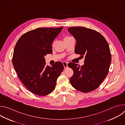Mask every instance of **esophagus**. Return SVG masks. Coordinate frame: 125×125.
Returning <instances> with one entry per match:
<instances>
[{
    "instance_id": "obj_1",
    "label": "esophagus",
    "mask_w": 125,
    "mask_h": 125,
    "mask_svg": "<svg viewBox=\"0 0 125 125\" xmlns=\"http://www.w3.org/2000/svg\"><path fill=\"white\" fill-rule=\"evenodd\" d=\"M63 64L64 67V69H66L68 68V63L65 62H63Z\"/></svg>"
}]
</instances>
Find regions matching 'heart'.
<instances>
[{
    "label": "heart",
    "instance_id": "obj_1",
    "mask_svg": "<svg viewBox=\"0 0 125 125\" xmlns=\"http://www.w3.org/2000/svg\"><path fill=\"white\" fill-rule=\"evenodd\" d=\"M72 38V37H65V38H64V40L65 41V40H68V39H70V38Z\"/></svg>",
    "mask_w": 125,
    "mask_h": 125
}]
</instances>
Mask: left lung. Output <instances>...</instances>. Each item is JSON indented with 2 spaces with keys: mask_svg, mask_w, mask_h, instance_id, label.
I'll return each mask as SVG.
<instances>
[{
  "mask_svg": "<svg viewBox=\"0 0 125 125\" xmlns=\"http://www.w3.org/2000/svg\"><path fill=\"white\" fill-rule=\"evenodd\" d=\"M68 31L76 40L75 52L82 58L84 57L83 66L73 62L68 64L74 71L71 84L79 91L91 92L108 75L111 61L108 43L101 34L91 29L74 27H69Z\"/></svg>",
  "mask_w": 125,
  "mask_h": 125,
  "instance_id": "obj_1",
  "label": "left lung"
}]
</instances>
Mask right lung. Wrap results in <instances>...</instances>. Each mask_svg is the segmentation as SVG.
I'll return each mask as SVG.
<instances>
[{
  "instance_id": "1",
  "label": "right lung",
  "mask_w": 125,
  "mask_h": 125,
  "mask_svg": "<svg viewBox=\"0 0 125 125\" xmlns=\"http://www.w3.org/2000/svg\"><path fill=\"white\" fill-rule=\"evenodd\" d=\"M63 27L39 28L23 34L14 48L12 63L20 80L33 94L51 93L64 69L62 62L46 65L44 56L52 53L51 44Z\"/></svg>"
}]
</instances>
